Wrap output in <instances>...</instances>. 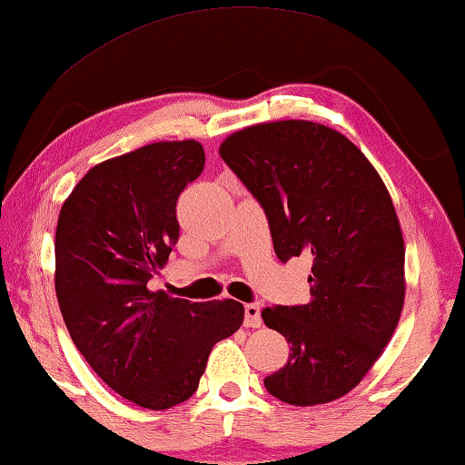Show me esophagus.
Returning a JSON list of instances; mask_svg holds the SVG:
<instances>
[{
	"label": "esophagus",
	"mask_w": 465,
	"mask_h": 465,
	"mask_svg": "<svg viewBox=\"0 0 465 465\" xmlns=\"http://www.w3.org/2000/svg\"><path fill=\"white\" fill-rule=\"evenodd\" d=\"M262 308L260 304H245V327H260L262 325Z\"/></svg>",
	"instance_id": "esophagus-1"
}]
</instances>
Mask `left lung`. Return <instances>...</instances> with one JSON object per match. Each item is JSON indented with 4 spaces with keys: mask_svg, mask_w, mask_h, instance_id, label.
<instances>
[{
    "mask_svg": "<svg viewBox=\"0 0 465 465\" xmlns=\"http://www.w3.org/2000/svg\"><path fill=\"white\" fill-rule=\"evenodd\" d=\"M220 157L264 207L277 258H312L311 302L262 311L292 344L264 386L295 407L340 399L380 359L405 304V243L388 188L344 134L312 121L249 125Z\"/></svg>",
    "mask_w": 465,
    "mask_h": 465,
    "instance_id": "8db88e82",
    "label": "left lung"
}]
</instances>
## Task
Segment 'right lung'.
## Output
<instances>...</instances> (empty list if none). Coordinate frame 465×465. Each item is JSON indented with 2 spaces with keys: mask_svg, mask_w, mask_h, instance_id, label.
I'll list each match as a JSON object with an SVG mask.
<instances>
[{
  "mask_svg": "<svg viewBox=\"0 0 465 465\" xmlns=\"http://www.w3.org/2000/svg\"><path fill=\"white\" fill-rule=\"evenodd\" d=\"M203 165L197 140L146 144L94 165L58 216L54 285L73 344L106 386L154 411L191 399L213 344L243 325L239 302L149 287L180 237V193Z\"/></svg>",
  "mask_w": 465,
  "mask_h": 465,
  "instance_id": "obj_1",
  "label": "right lung"
}]
</instances>
